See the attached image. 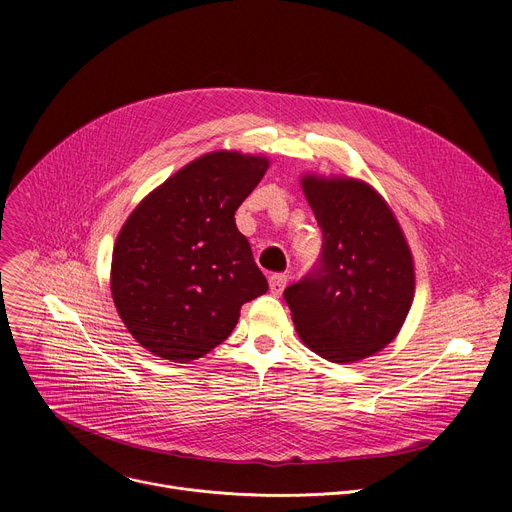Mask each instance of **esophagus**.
I'll list each match as a JSON object with an SVG mask.
<instances>
[{
  "mask_svg": "<svg viewBox=\"0 0 512 512\" xmlns=\"http://www.w3.org/2000/svg\"><path fill=\"white\" fill-rule=\"evenodd\" d=\"M285 283H287V275L275 273V275L269 277V291H271L273 296H281V291H283Z\"/></svg>",
  "mask_w": 512,
  "mask_h": 512,
  "instance_id": "34e87169",
  "label": "esophagus"
}]
</instances>
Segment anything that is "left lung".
Listing matches in <instances>:
<instances>
[{
    "instance_id": "1",
    "label": "left lung",
    "mask_w": 512,
    "mask_h": 512,
    "mask_svg": "<svg viewBox=\"0 0 512 512\" xmlns=\"http://www.w3.org/2000/svg\"><path fill=\"white\" fill-rule=\"evenodd\" d=\"M302 188L322 229L314 269L283 298L304 344L330 362L383 350L415 294L409 245L385 198L367 182L306 174Z\"/></svg>"
}]
</instances>
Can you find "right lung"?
Masks as SVG:
<instances>
[{"instance_id":"obj_1","label":"right lung","mask_w":512,"mask_h":512,"mask_svg":"<svg viewBox=\"0 0 512 512\" xmlns=\"http://www.w3.org/2000/svg\"><path fill=\"white\" fill-rule=\"evenodd\" d=\"M269 168L263 156L212 152L145 196L113 247L111 294L131 336L188 362L225 342L241 306L269 289L235 212Z\"/></svg>"}]
</instances>
